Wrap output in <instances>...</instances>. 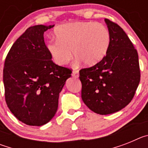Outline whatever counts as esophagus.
<instances>
[{"label": "esophagus", "instance_id": "34e87169", "mask_svg": "<svg viewBox=\"0 0 148 148\" xmlns=\"http://www.w3.org/2000/svg\"><path fill=\"white\" fill-rule=\"evenodd\" d=\"M72 75H73L74 78H78L79 76V74H78V70H73V73H72Z\"/></svg>", "mask_w": 148, "mask_h": 148}]
</instances>
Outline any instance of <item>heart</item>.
Segmentation results:
<instances>
[{"label":"heart","instance_id":"b5f03b06","mask_svg":"<svg viewBox=\"0 0 148 148\" xmlns=\"http://www.w3.org/2000/svg\"><path fill=\"white\" fill-rule=\"evenodd\" d=\"M57 40H50L47 49L58 65L66 64L73 57L86 66L101 61L108 53L110 33L108 27L100 23L78 21L58 26L55 29Z\"/></svg>","mask_w":148,"mask_h":148}]
</instances>
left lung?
Segmentation results:
<instances>
[{"instance_id": "1", "label": "left lung", "mask_w": 148, "mask_h": 148, "mask_svg": "<svg viewBox=\"0 0 148 148\" xmlns=\"http://www.w3.org/2000/svg\"><path fill=\"white\" fill-rule=\"evenodd\" d=\"M110 33L108 53L94 66L79 71L82 99L94 113H114L131 101L140 82L138 56L117 23L106 18Z\"/></svg>"}]
</instances>
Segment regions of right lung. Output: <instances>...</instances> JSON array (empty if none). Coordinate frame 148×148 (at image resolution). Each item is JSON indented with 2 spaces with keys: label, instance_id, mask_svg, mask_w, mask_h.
<instances>
[{
  "label": "right lung",
  "instance_id": "obj_1",
  "mask_svg": "<svg viewBox=\"0 0 148 148\" xmlns=\"http://www.w3.org/2000/svg\"><path fill=\"white\" fill-rule=\"evenodd\" d=\"M54 25L30 27L9 51L3 68L5 99L19 121L41 126L58 110V97L72 70L58 66L44 43V33Z\"/></svg>",
  "mask_w": 148,
  "mask_h": 148
}]
</instances>
